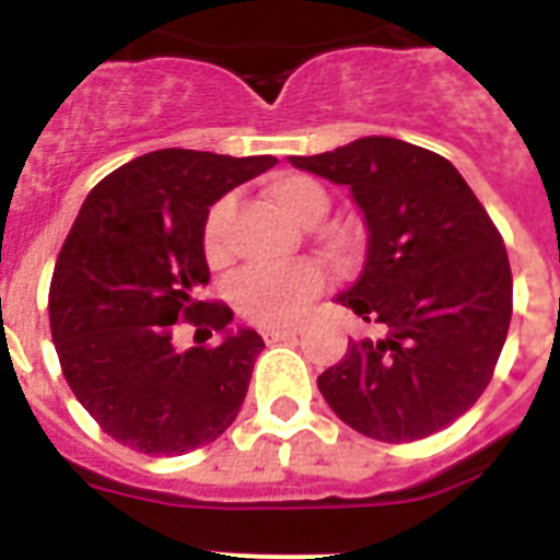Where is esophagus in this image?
<instances>
[{
	"mask_svg": "<svg viewBox=\"0 0 560 560\" xmlns=\"http://www.w3.org/2000/svg\"><path fill=\"white\" fill-rule=\"evenodd\" d=\"M296 334H300V328H296V325H285V328H266L264 339L269 341V345H275V341H285Z\"/></svg>",
	"mask_w": 560,
	"mask_h": 560,
	"instance_id": "esophagus-1",
	"label": "esophagus"
}]
</instances>
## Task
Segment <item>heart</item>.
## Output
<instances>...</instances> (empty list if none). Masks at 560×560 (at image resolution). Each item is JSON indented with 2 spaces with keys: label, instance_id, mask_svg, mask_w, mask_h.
Masks as SVG:
<instances>
[{
  "label": "heart",
  "instance_id": "obj_1",
  "mask_svg": "<svg viewBox=\"0 0 560 560\" xmlns=\"http://www.w3.org/2000/svg\"><path fill=\"white\" fill-rule=\"evenodd\" d=\"M269 199L300 224H316L328 212V192L305 173H280L269 182ZM230 219L232 199H221L210 207L201 230L207 264L221 269L230 264ZM334 249L348 244L341 230L325 232ZM325 291V271L311 260H300L285 269H246L232 280L230 300L235 311L252 325H285L294 323L316 296Z\"/></svg>",
  "mask_w": 560,
  "mask_h": 560
}]
</instances>
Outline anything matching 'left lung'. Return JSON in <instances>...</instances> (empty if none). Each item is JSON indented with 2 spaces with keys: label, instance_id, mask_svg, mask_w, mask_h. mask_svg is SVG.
<instances>
[{
  "label": "left lung",
  "instance_id": "8db88e82",
  "mask_svg": "<svg viewBox=\"0 0 560 560\" xmlns=\"http://www.w3.org/2000/svg\"><path fill=\"white\" fill-rule=\"evenodd\" d=\"M291 165L348 185L368 260L336 303L375 328L348 341L316 384L350 429L412 443L452 427L491 384L513 314L508 249L474 190L440 153L361 137Z\"/></svg>",
  "mask_w": 560,
  "mask_h": 560
}]
</instances>
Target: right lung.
<instances>
[{
    "instance_id": "1",
    "label": "right lung",
    "mask_w": 560,
    "mask_h": 560,
    "mask_svg": "<svg viewBox=\"0 0 560 560\" xmlns=\"http://www.w3.org/2000/svg\"><path fill=\"white\" fill-rule=\"evenodd\" d=\"M275 156L162 148L97 182L69 230L49 283V330L63 378L103 432L133 452L176 457L230 429L264 339L232 334V311L199 300L210 283L201 230L232 187ZM190 322L222 334L176 351Z\"/></svg>"
}]
</instances>
